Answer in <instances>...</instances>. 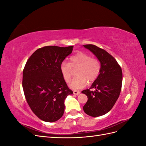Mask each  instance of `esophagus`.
I'll use <instances>...</instances> for the list:
<instances>
[{"label": "esophagus", "mask_w": 146, "mask_h": 146, "mask_svg": "<svg viewBox=\"0 0 146 146\" xmlns=\"http://www.w3.org/2000/svg\"><path fill=\"white\" fill-rule=\"evenodd\" d=\"M80 94V92L79 91H76V90L73 91V94L74 95H79Z\"/></svg>", "instance_id": "esophagus-1"}]
</instances>
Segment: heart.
<instances>
[{"instance_id": "1", "label": "heart", "mask_w": 146, "mask_h": 146, "mask_svg": "<svg viewBox=\"0 0 146 146\" xmlns=\"http://www.w3.org/2000/svg\"><path fill=\"white\" fill-rule=\"evenodd\" d=\"M77 69L76 75L70 83L71 88L78 90L87 85L88 81L92 83L97 80L100 74L101 63L98 59L92 58L91 55L79 52L70 58V63L62 62L60 70L64 81L68 83L71 78L73 70Z\"/></svg>"}]
</instances>
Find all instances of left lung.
I'll list each match as a JSON object with an SVG mask.
<instances>
[{"instance_id": "left-lung-1", "label": "left lung", "mask_w": 146, "mask_h": 146, "mask_svg": "<svg viewBox=\"0 0 146 146\" xmlns=\"http://www.w3.org/2000/svg\"><path fill=\"white\" fill-rule=\"evenodd\" d=\"M83 46L94 53L101 63V71L98 78L90 89L82 92L87 96L88 100L83 108L92 117H99L108 113L119 98L122 84V71L115 59L104 49L94 44Z\"/></svg>"}]
</instances>
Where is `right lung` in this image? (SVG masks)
<instances>
[{
  "instance_id": "obj_1",
  "label": "right lung",
  "mask_w": 146,
  "mask_h": 146,
  "mask_svg": "<svg viewBox=\"0 0 146 146\" xmlns=\"http://www.w3.org/2000/svg\"><path fill=\"white\" fill-rule=\"evenodd\" d=\"M73 46H44L37 49L27 60L23 74V88L31 109L47 122L63 116L65 98L73 94L65 82L60 66L73 51Z\"/></svg>"
}]
</instances>
